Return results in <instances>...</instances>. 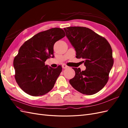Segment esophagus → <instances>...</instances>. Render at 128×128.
Masks as SVG:
<instances>
[{
  "label": "esophagus",
  "instance_id": "34e87169",
  "mask_svg": "<svg viewBox=\"0 0 128 128\" xmlns=\"http://www.w3.org/2000/svg\"><path fill=\"white\" fill-rule=\"evenodd\" d=\"M62 68H64V69H66V68H68V66L66 64H62Z\"/></svg>",
  "mask_w": 128,
  "mask_h": 128
}]
</instances>
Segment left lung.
Masks as SVG:
<instances>
[{"instance_id":"8db88e82","label":"left lung","mask_w":128,"mask_h":128,"mask_svg":"<svg viewBox=\"0 0 128 128\" xmlns=\"http://www.w3.org/2000/svg\"><path fill=\"white\" fill-rule=\"evenodd\" d=\"M66 36L76 52V57L82 58L86 69L72 68L75 72L69 83L75 90L86 95L94 94L104 86L109 78L114 60L108 42L91 29L83 26L64 28Z\"/></svg>"}]
</instances>
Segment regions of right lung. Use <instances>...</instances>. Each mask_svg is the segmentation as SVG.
<instances>
[{"label":"right lung","instance_id":"obj_1","mask_svg":"<svg viewBox=\"0 0 128 128\" xmlns=\"http://www.w3.org/2000/svg\"><path fill=\"white\" fill-rule=\"evenodd\" d=\"M64 36L63 29L51 28L38 33L21 46L13 66L16 83L26 94L40 96L53 88L62 67L48 68L45 62L54 57V44Z\"/></svg>","mask_w":128,"mask_h":128}]
</instances>
